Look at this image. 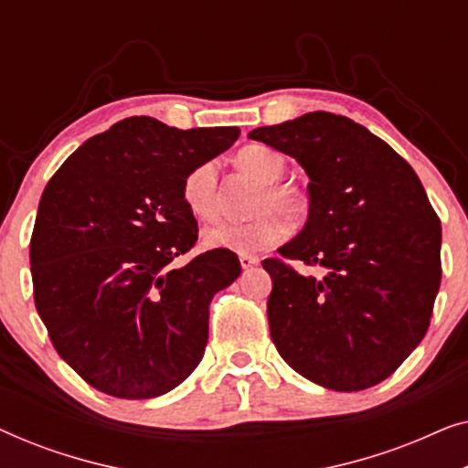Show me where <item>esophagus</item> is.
<instances>
[{"label":"esophagus","mask_w":468,"mask_h":468,"mask_svg":"<svg viewBox=\"0 0 468 468\" xmlns=\"http://www.w3.org/2000/svg\"><path fill=\"white\" fill-rule=\"evenodd\" d=\"M239 260H240V266L245 268V271H247V268H251V266H258V264H260V258H258V255H247V253H242Z\"/></svg>","instance_id":"esophagus-1"}]
</instances>
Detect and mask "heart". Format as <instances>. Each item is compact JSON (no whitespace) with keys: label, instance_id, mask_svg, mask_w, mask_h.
Instances as JSON below:
<instances>
[{"label":"heart","instance_id":"1","mask_svg":"<svg viewBox=\"0 0 468 468\" xmlns=\"http://www.w3.org/2000/svg\"><path fill=\"white\" fill-rule=\"evenodd\" d=\"M236 165L260 183L251 200V219L242 223H217L204 229L202 242L208 249L255 253L277 245L290 234V221L304 213L306 197L296 183L285 181V157L266 144H247L236 153ZM183 204L196 219L213 221L219 215V170L215 162H202L183 176Z\"/></svg>","mask_w":468,"mask_h":468}]
</instances>
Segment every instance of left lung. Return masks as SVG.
<instances>
[{"instance_id":"left-lung-1","label":"left lung","mask_w":468,"mask_h":468,"mask_svg":"<svg viewBox=\"0 0 468 468\" xmlns=\"http://www.w3.org/2000/svg\"><path fill=\"white\" fill-rule=\"evenodd\" d=\"M249 138L292 155L311 178L304 229L261 261L274 347L328 389L377 386L424 338L441 285V221L418 175L341 114L309 112ZM290 259L320 274L298 273Z\"/></svg>"}]
</instances>
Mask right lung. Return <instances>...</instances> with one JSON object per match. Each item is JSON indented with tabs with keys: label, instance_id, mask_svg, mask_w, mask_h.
<instances>
[{
	"label": "right lung",
	"instance_id": "add662e5",
	"mask_svg": "<svg viewBox=\"0 0 468 468\" xmlns=\"http://www.w3.org/2000/svg\"><path fill=\"white\" fill-rule=\"evenodd\" d=\"M239 133L130 117L89 138L44 187L29 242L36 309L57 354L100 392L155 399L200 364L210 300L240 261L213 249L170 266L197 240L181 183Z\"/></svg>",
	"mask_w": 468,
	"mask_h": 468
}]
</instances>
